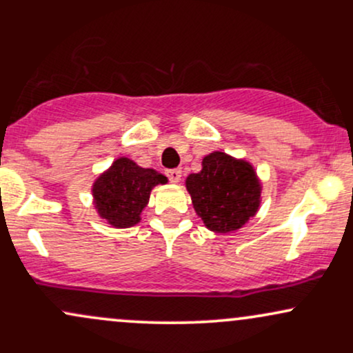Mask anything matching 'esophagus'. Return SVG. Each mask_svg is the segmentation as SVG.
<instances>
[{
  "label": "esophagus",
  "instance_id": "obj_1",
  "mask_svg": "<svg viewBox=\"0 0 353 353\" xmlns=\"http://www.w3.org/2000/svg\"><path fill=\"white\" fill-rule=\"evenodd\" d=\"M165 176L169 177V181L179 182L181 176H182V171H181V169H169V171H165Z\"/></svg>",
  "mask_w": 353,
  "mask_h": 353
}]
</instances>
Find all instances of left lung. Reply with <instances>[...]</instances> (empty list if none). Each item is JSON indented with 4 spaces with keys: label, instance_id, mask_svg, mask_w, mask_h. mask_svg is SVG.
Instances as JSON below:
<instances>
[{
    "label": "left lung",
    "instance_id": "1",
    "mask_svg": "<svg viewBox=\"0 0 353 353\" xmlns=\"http://www.w3.org/2000/svg\"><path fill=\"white\" fill-rule=\"evenodd\" d=\"M185 189L196 214L212 232L239 230L261 208L262 185L252 164L214 151L202 159V169L189 174Z\"/></svg>",
    "mask_w": 353,
    "mask_h": 353
}]
</instances>
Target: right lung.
<instances>
[{"label":"right lung","instance_id":"obj_1","mask_svg":"<svg viewBox=\"0 0 353 353\" xmlns=\"http://www.w3.org/2000/svg\"><path fill=\"white\" fill-rule=\"evenodd\" d=\"M157 184H168V177L141 168L129 157H119L94 181L92 202L99 217L112 228H132L141 222V212Z\"/></svg>","mask_w":353,"mask_h":353}]
</instances>
